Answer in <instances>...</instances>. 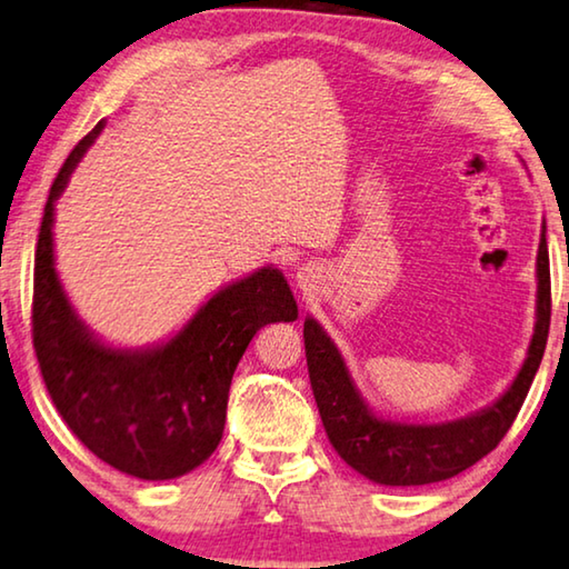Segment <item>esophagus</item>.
Returning <instances> with one entry per match:
<instances>
[{"label": "esophagus", "instance_id": "1", "mask_svg": "<svg viewBox=\"0 0 569 569\" xmlns=\"http://www.w3.org/2000/svg\"><path fill=\"white\" fill-rule=\"evenodd\" d=\"M309 273H311V270H306V268H303V273H301L299 278H303V281H309Z\"/></svg>", "mask_w": 569, "mask_h": 569}]
</instances>
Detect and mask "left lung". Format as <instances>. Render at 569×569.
<instances>
[{
    "instance_id": "left-lung-1",
    "label": "left lung",
    "mask_w": 569,
    "mask_h": 569,
    "mask_svg": "<svg viewBox=\"0 0 569 569\" xmlns=\"http://www.w3.org/2000/svg\"><path fill=\"white\" fill-rule=\"evenodd\" d=\"M552 296H549L547 228L537 252V323L519 375L489 408L448 422H395L369 410L341 351L317 319L303 321L306 365L323 428L345 461L385 486H422L466 471L499 446L521 410L539 362H542Z\"/></svg>"
}]
</instances>
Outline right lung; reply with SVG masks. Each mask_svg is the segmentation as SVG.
Here are the masks:
<instances>
[{
  "instance_id": "add662e5",
  "label": "right lung",
  "mask_w": 569,
  "mask_h": 569,
  "mask_svg": "<svg viewBox=\"0 0 569 569\" xmlns=\"http://www.w3.org/2000/svg\"><path fill=\"white\" fill-rule=\"evenodd\" d=\"M103 121L78 141L44 204L34 250L32 345L44 387L80 443L121 473L167 481L204 463L218 448L230 382L250 339L266 323L296 321L278 268H258L220 288L169 341L116 349L93 337L70 306L56 270V200Z\"/></svg>"
}]
</instances>
